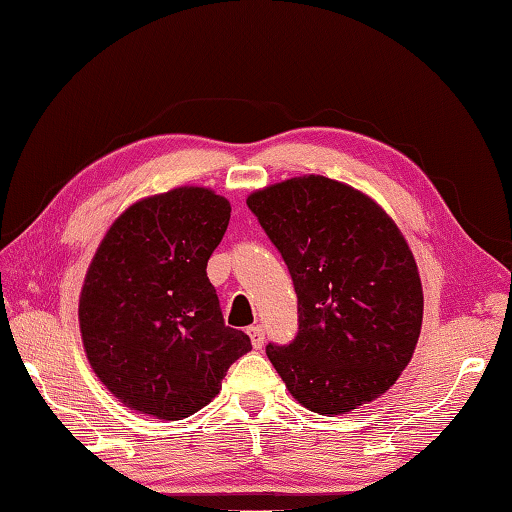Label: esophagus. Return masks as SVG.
<instances>
[{"label": "esophagus", "mask_w": 512, "mask_h": 512, "mask_svg": "<svg viewBox=\"0 0 512 512\" xmlns=\"http://www.w3.org/2000/svg\"><path fill=\"white\" fill-rule=\"evenodd\" d=\"M247 334H249V341H252V347H254V350H258V347H263V341H265V332H263V327H260V325L247 327Z\"/></svg>", "instance_id": "1"}]
</instances>
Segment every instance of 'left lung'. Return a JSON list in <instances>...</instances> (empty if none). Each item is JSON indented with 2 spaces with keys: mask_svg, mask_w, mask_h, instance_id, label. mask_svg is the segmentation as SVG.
<instances>
[{
  "mask_svg": "<svg viewBox=\"0 0 512 512\" xmlns=\"http://www.w3.org/2000/svg\"><path fill=\"white\" fill-rule=\"evenodd\" d=\"M298 296V334L267 345L289 394L318 414L379 399L410 363L423 321L417 263L379 202L325 176L247 196Z\"/></svg>",
  "mask_w": 512,
  "mask_h": 512,
  "instance_id": "8db88e82",
  "label": "left lung"
}]
</instances>
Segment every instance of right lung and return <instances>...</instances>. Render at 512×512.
<instances>
[{"label":"right lung","mask_w":512,"mask_h":512,"mask_svg":"<svg viewBox=\"0 0 512 512\" xmlns=\"http://www.w3.org/2000/svg\"><path fill=\"white\" fill-rule=\"evenodd\" d=\"M229 214L216 191L176 187L124 209L91 258L77 305L82 345L95 376L129 410L185 419L252 350L245 332L225 325L207 278Z\"/></svg>","instance_id":"add662e5"}]
</instances>
